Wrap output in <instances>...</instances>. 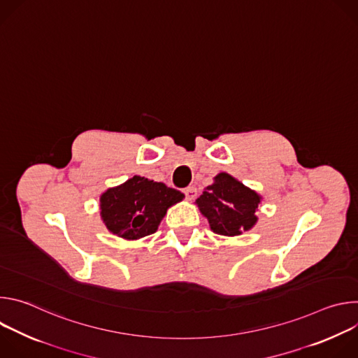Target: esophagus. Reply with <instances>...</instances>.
Returning a JSON list of instances; mask_svg holds the SVG:
<instances>
[{
  "instance_id": "obj_1",
  "label": "esophagus",
  "mask_w": 358,
  "mask_h": 358,
  "mask_svg": "<svg viewBox=\"0 0 358 358\" xmlns=\"http://www.w3.org/2000/svg\"><path fill=\"white\" fill-rule=\"evenodd\" d=\"M196 188L195 187H187L185 189H184V194H185V198H187V201H192V199H195L196 198Z\"/></svg>"
}]
</instances>
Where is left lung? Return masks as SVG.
<instances>
[{
  "label": "left lung",
  "instance_id": "left-lung-1",
  "mask_svg": "<svg viewBox=\"0 0 358 358\" xmlns=\"http://www.w3.org/2000/svg\"><path fill=\"white\" fill-rule=\"evenodd\" d=\"M262 196L243 185L228 173H220L214 182L203 188L195 203L208 220L213 232L224 236H238L258 222V208Z\"/></svg>",
  "mask_w": 358,
  "mask_h": 358
}]
</instances>
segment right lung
Listing matches in <instances>:
<instances>
[{
	"instance_id": "obj_1",
	"label": "right lung",
	"mask_w": 358,
	"mask_h": 358,
	"mask_svg": "<svg viewBox=\"0 0 358 358\" xmlns=\"http://www.w3.org/2000/svg\"><path fill=\"white\" fill-rule=\"evenodd\" d=\"M184 194L145 177L134 176L100 195V218L122 239L137 241L159 229L167 210Z\"/></svg>"
}]
</instances>
